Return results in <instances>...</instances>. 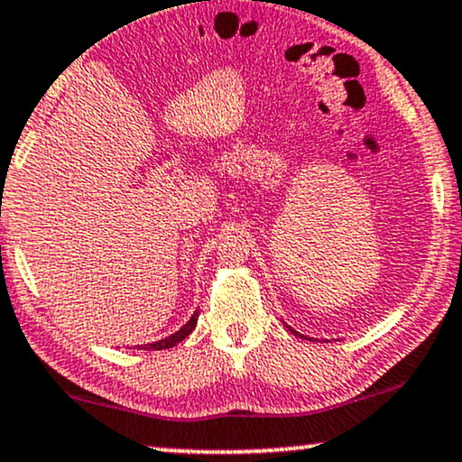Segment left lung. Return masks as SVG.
Instances as JSON below:
<instances>
[{
    "label": "left lung",
    "instance_id": "obj_1",
    "mask_svg": "<svg viewBox=\"0 0 462 462\" xmlns=\"http://www.w3.org/2000/svg\"><path fill=\"white\" fill-rule=\"evenodd\" d=\"M291 330V328H290ZM291 332H294V335H296V330H291Z\"/></svg>",
    "mask_w": 462,
    "mask_h": 462
}]
</instances>
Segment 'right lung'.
Listing matches in <instances>:
<instances>
[{
	"label": "right lung",
	"mask_w": 462,
	"mask_h": 462,
	"mask_svg": "<svg viewBox=\"0 0 462 462\" xmlns=\"http://www.w3.org/2000/svg\"><path fill=\"white\" fill-rule=\"evenodd\" d=\"M196 322H198V311L191 315V319L188 324L183 326V328H180L179 332H174V335H171V337H166V338H162V341H155V343H149V346H138V347H143V349H168V347H174L177 346V343H180L183 341L185 337H189V332L196 328Z\"/></svg>",
	"instance_id": "1"
}]
</instances>
